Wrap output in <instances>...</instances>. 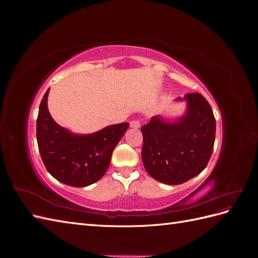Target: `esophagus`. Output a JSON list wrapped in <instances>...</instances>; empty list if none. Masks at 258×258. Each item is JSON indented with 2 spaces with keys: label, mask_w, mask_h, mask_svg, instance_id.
<instances>
[{
  "label": "esophagus",
  "mask_w": 258,
  "mask_h": 258,
  "mask_svg": "<svg viewBox=\"0 0 258 258\" xmlns=\"http://www.w3.org/2000/svg\"><path fill=\"white\" fill-rule=\"evenodd\" d=\"M140 124H141V122H140L139 119H134V120L130 121V127L131 128L138 129V128H140Z\"/></svg>",
  "instance_id": "obj_1"
}]
</instances>
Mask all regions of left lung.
Here are the masks:
<instances>
[{
  "label": "left lung",
  "instance_id": "obj_1",
  "mask_svg": "<svg viewBox=\"0 0 258 258\" xmlns=\"http://www.w3.org/2000/svg\"><path fill=\"white\" fill-rule=\"evenodd\" d=\"M184 99L188 110L178 121L170 123L154 117L141 128L146 171L170 185L198 175L207 167L215 141V117L207 99L200 93H187Z\"/></svg>",
  "mask_w": 258,
  "mask_h": 258
}]
</instances>
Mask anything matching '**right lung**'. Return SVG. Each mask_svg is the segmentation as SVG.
Masks as SVG:
<instances>
[{
	"label": "right lung",
	"mask_w": 258,
	"mask_h": 258,
	"mask_svg": "<svg viewBox=\"0 0 258 258\" xmlns=\"http://www.w3.org/2000/svg\"><path fill=\"white\" fill-rule=\"evenodd\" d=\"M46 91L38 110L36 139L48 172L59 182L74 187L96 183L110 166L112 153L129 123L112 124L96 134L74 136L53 121L48 112Z\"/></svg>",
	"instance_id": "obj_1"
}]
</instances>
